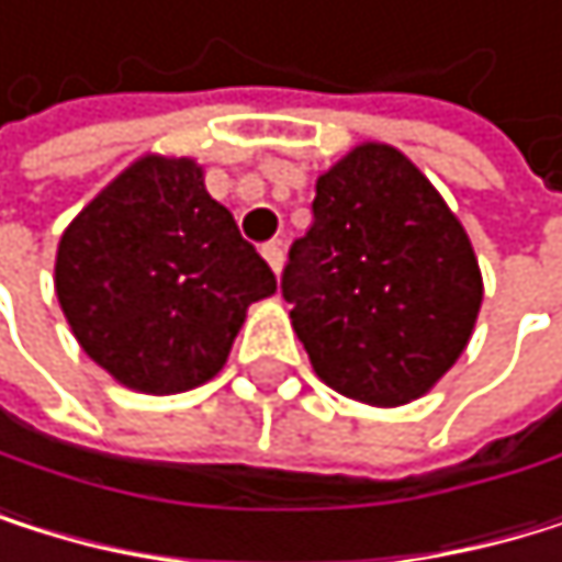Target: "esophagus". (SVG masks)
<instances>
[{
  "label": "esophagus",
  "instance_id": "esophagus-1",
  "mask_svg": "<svg viewBox=\"0 0 562 562\" xmlns=\"http://www.w3.org/2000/svg\"><path fill=\"white\" fill-rule=\"evenodd\" d=\"M261 255H265V261L274 268V274L281 271V265H284V247H281V240H268L265 247H261Z\"/></svg>",
  "mask_w": 562,
  "mask_h": 562
}]
</instances>
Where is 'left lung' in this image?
Listing matches in <instances>:
<instances>
[{"label":"left lung","mask_w":562,"mask_h":562,"mask_svg":"<svg viewBox=\"0 0 562 562\" xmlns=\"http://www.w3.org/2000/svg\"><path fill=\"white\" fill-rule=\"evenodd\" d=\"M312 214L288 250L281 294L315 372L369 405L429 392L462 355L483 301L462 224L385 144L318 177Z\"/></svg>","instance_id":"left-lung-1"}]
</instances>
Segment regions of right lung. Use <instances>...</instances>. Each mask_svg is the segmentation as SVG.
Returning <instances> with one entry per match:
<instances>
[{
	"label": "right lung",
	"instance_id": "right-lung-1",
	"mask_svg": "<svg viewBox=\"0 0 562 562\" xmlns=\"http://www.w3.org/2000/svg\"><path fill=\"white\" fill-rule=\"evenodd\" d=\"M274 288L193 160H136L66 227L56 255V294L82 351L150 395L214 379L247 304Z\"/></svg>",
	"mask_w": 562,
	"mask_h": 562
}]
</instances>
